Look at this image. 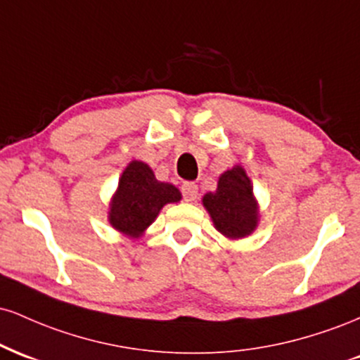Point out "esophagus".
Instances as JSON below:
<instances>
[{
	"instance_id": "34e87169",
	"label": "esophagus",
	"mask_w": 360,
	"mask_h": 360,
	"mask_svg": "<svg viewBox=\"0 0 360 360\" xmlns=\"http://www.w3.org/2000/svg\"><path fill=\"white\" fill-rule=\"evenodd\" d=\"M183 196L186 201H189V203H193V201H196L198 198V186L194 183H184L183 184Z\"/></svg>"
}]
</instances>
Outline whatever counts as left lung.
Segmentation results:
<instances>
[{"label": "left lung", "mask_w": 360, "mask_h": 360, "mask_svg": "<svg viewBox=\"0 0 360 360\" xmlns=\"http://www.w3.org/2000/svg\"><path fill=\"white\" fill-rule=\"evenodd\" d=\"M203 206L214 229L230 240L249 237L259 225L254 186L245 169L238 164L218 177L217 189L203 196Z\"/></svg>", "instance_id": "1"}]
</instances>
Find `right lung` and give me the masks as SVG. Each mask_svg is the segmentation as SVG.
I'll return each mask as SVG.
<instances>
[{
  "mask_svg": "<svg viewBox=\"0 0 360 360\" xmlns=\"http://www.w3.org/2000/svg\"><path fill=\"white\" fill-rule=\"evenodd\" d=\"M181 191L171 183H162L142 160H131L123 169L118 188L111 196L108 221L128 238H139L155 221L160 210L181 201Z\"/></svg>",
  "mask_w": 360,
  "mask_h": 360,
  "instance_id": "1",
  "label": "right lung"
}]
</instances>
